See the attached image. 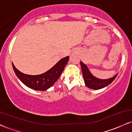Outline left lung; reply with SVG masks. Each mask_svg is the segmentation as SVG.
<instances>
[{"mask_svg":"<svg viewBox=\"0 0 132 132\" xmlns=\"http://www.w3.org/2000/svg\"><path fill=\"white\" fill-rule=\"evenodd\" d=\"M80 64H81L83 78H84L86 85L90 89H100L104 88L105 86L109 85L110 83L112 82V81L116 78L117 76V75H116L113 78L108 79H99L94 77L91 75L86 65L83 64L81 61Z\"/></svg>","mask_w":132,"mask_h":132,"instance_id":"left-lung-1","label":"left lung"}]
</instances>
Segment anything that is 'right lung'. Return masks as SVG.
Returning <instances> with one entry per match:
<instances>
[{
	"label": "right lung",
	"instance_id": "add662e5",
	"mask_svg": "<svg viewBox=\"0 0 132 132\" xmlns=\"http://www.w3.org/2000/svg\"><path fill=\"white\" fill-rule=\"evenodd\" d=\"M68 60L69 56L63 57L50 70L42 75L35 76L22 73L15 67L13 63L12 66L16 76L25 86L34 90H46L58 79Z\"/></svg>",
	"mask_w": 132,
	"mask_h": 132
}]
</instances>
